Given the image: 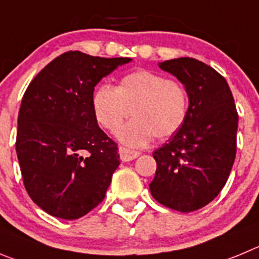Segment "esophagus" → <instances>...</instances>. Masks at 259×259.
I'll return each mask as SVG.
<instances>
[{
  "label": "esophagus",
  "mask_w": 259,
  "mask_h": 259,
  "mask_svg": "<svg viewBox=\"0 0 259 259\" xmlns=\"http://www.w3.org/2000/svg\"><path fill=\"white\" fill-rule=\"evenodd\" d=\"M118 153H120V158L124 162H129L132 159H135L137 157L141 156V152L138 151H132V149H127L125 147H120L118 148Z\"/></svg>",
  "instance_id": "1"
}]
</instances>
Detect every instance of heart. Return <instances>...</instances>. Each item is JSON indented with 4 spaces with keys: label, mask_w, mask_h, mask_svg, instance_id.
<instances>
[{
    "label": "heart",
    "mask_w": 259,
    "mask_h": 259,
    "mask_svg": "<svg viewBox=\"0 0 259 259\" xmlns=\"http://www.w3.org/2000/svg\"><path fill=\"white\" fill-rule=\"evenodd\" d=\"M97 124L115 133L132 112L136 116L117 132L118 141L132 148L147 146L156 138L172 137L185 124L189 96L185 87L162 74L138 70L124 75L116 88L100 85L92 96Z\"/></svg>",
    "instance_id": "obj_1"
}]
</instances>
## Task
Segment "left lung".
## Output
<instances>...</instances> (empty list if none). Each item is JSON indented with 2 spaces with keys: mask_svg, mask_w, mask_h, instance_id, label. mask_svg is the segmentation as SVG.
Returning a JSON list of instances; mask_svg holds the SVG:
<instances>
[{
  "mask_svg": "<svg viewBox=\"0 0 259 259\" xmlns=\"http://www.w3.org/2000/svg\"><path fill=\"white\" fill-rule=\"evenodd\" d=\"M189 96L185 124L161 148L151 194L163 206L192 212L208 204L228 181L236 153L238 112L228 81L190 57L159 62Z\"/></svg>",
  "mask_w": 259,
  "mask_h": 259,
  "instance_id": "1",
  "label": "left lung"
}]
</instances>
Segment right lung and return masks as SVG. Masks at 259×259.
I'll return each instance as SVG.
<instances>
[{"label": "right lung", "instance_id": "right-lung-1", "mask_svg": "<svg viewBox=\"0 0 259 259\" xmlns=\"http://www.w3.org/2000/svg\"><path fill=\"white\" fill-rule=\"evenodd\" d=\"M130 61L70 51L24 93L16 154L29 197L51 216L76 220L105 198L118 148L94 120L92 96L102 78Z\"/></svg>", "mask_w": 259, "mask_h": 259}]
</instances>
